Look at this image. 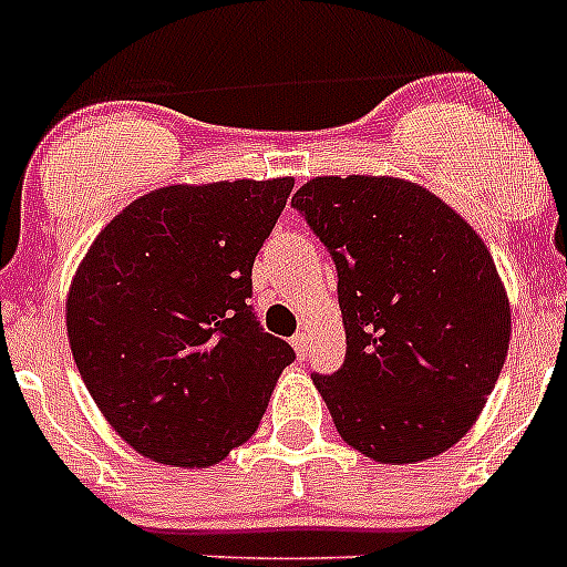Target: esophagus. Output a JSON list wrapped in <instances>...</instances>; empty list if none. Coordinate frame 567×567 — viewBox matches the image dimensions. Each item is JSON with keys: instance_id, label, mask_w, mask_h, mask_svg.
<instances>
[{"instance_id": "esophagus-1", "label": "esophagus", "mask_w": 567, "mask_h": 567, "mask_svg": "<svg viewBox=\"0 0 567 567\" xmlns=\"http://www.w3.org/2000/svg\"><path fill=\"white\" fill-rule=\"evenodd\" d=\"M290 343H293L296 355L308 358V349H310V336H308V332H296V336L290 338Z\"/></svg>"}]
</instances>
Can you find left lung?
Here are the masks:
<instances>
[{"mask_svg": "<svg viewBox=\"0 0 567 567\" xmlns=\"http://www.w3.org/2000/svg\"><path fill=\"white\" fill-rule=\"evenodd\" d=\"M290 206L338 271L347 358L313 383L343 442L383 464L453 447L498 383L512 332L481 237L400 178H313Z\"/></svg>", "mask_w": 567, "mask_h": 567, "instance_id": "1", "label": "left lung"}]
</instances>
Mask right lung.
<instances>
[{
    "mask_svg": "<svg viewBox=\"0 0 567 567\" xmlns=\"http://www.w3.org/2000/svg\"><path fill=\"white\" fill-rule=\"evenodd\" d=\"M293 178L162 187L89 248L66 332L109 425L153 462L209 467L251 439L296 352L254 316L251 266Z\"/></svg>",
    "mask_w": 567,
    "mask_h": 567,
    "instance_id": "right-lung-1",
    "label": "right lung"
}]
</instances>
